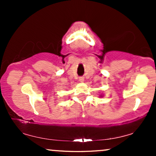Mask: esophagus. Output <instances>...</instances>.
Masks as SVG:
<instances>
[{"instance_id": "obj_1", "label": "esophagus", "mask_w": 156, "mask_h": 156, "mask_svg": "<svg viewBox=\"0 0 156 156\" xmlns=\"http://www.w3.org/2000/svg\"><path fill=\"white\" fill-rule=\"evenodd\" d=\"M83 80H84L83 77H80V78H79V81L80 82H83Z\"/></svg>"}]
</instances>
